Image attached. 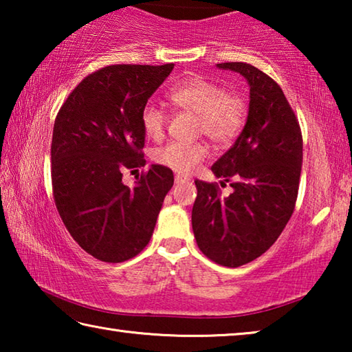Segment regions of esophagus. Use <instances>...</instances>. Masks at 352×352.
I'll use <instances>...</instances> for the list:
<instances>
[{"instance_id": "esophagus-1", "label": "esophagus", "mask_w": 352, "mask_h": 352, "mask_svg": "<svg viewBox=\"0 0 352 352\" xmlns=\"http://www.w3.org/2000/svg\"><path fill=\"white\" fill-rule=\"evenodd\" d=\"M189 182L188 177H183V175H175V183H186Z\"/></svg>"}]
</instances>
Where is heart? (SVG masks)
I'll use <instances>...</instances> for the list:
<instances>
[{
	"instance_id": "1",
	"label": "heart",
	"mask_w": 352,
	"mask_h": 352,
	"mask_svg": "<svg viewBox=\"0 0 352 352\" xmlns=\"http://www.w3.org/2000/svg\"><path fill=\"white\" fill-rule=\"evenodd\" d=\"M169 100L177 109L197 116V130L214 144L233 141L243 127L247 107L236 93L225 91L219 83L200 76L184 77L172 87ZM141 124L148 138H160L166 127V115L157 105L147 104L141 113ZM201 142H169L153 152V160L178 174H190L206 158Z\"/></svg>"
}]
</instances>
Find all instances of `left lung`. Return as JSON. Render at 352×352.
<instances>
[{"mask_svg":"<svg viewBox=\"0 0 352 352\" xmlns=\"http://www.w3.org/2000/svg\"><path fill=\"white\" fill-rule=\"evenodd\" d=\"M250 85L247 122L211 170L233 188L195 180L192 231L201 253L216 264L239 267L265 253L283 233L300 186L302 136L281 87L253 65L217 63Z\"/></svg>","mask_w":352,"mask_h":352,"instance_id":"1","label":"left lung"}]
</instances>
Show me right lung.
I'll return each instance as SVG.
<instances>
[{
    "mask_svg": "<svg viewBox=\"0 0 352 352\" xmlns=\"http://www.w3.org/2000/svg\"><path fill=\"white\" fill-rule=\"evenodd\" d=\"M174 63L111 65L77 85L54 122L51 178L57 211L93 258L124 262L151 241L174 174L152 164L133 188L122 169L146 164L141 113Z\"/></svg>",
    "mask_w": 352,
    "mask_h": 352,
    "instance_id": "right-lung-1",
    "label": "right lung"
}]
</instances>
